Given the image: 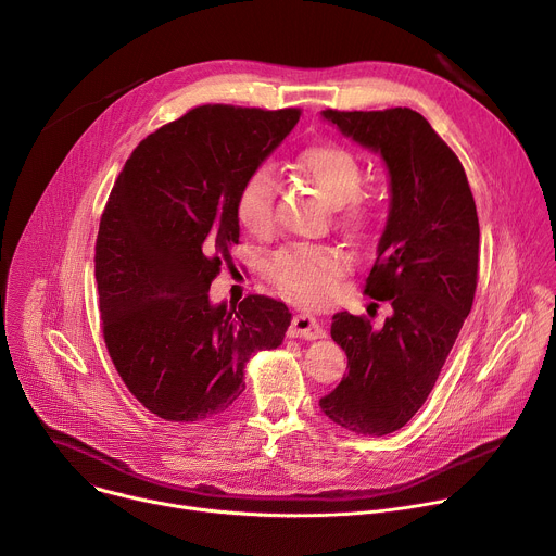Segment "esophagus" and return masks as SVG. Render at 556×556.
<instances>
[{"label": "esophagus", "instance_id": "obj_1", "mask_svg": "<svg viewBox=\"0 0 556 556\" xmlns=\"http://www.w3.org/2000/svg\"><path fill=\"white\" fill-rule=\"evenodd\" d=\"M326 332L324 328L316 324V319L312 314H294V319L290 324V337L294 339H307V341H314V339H321Z\"/></svg>", "mask_w": 556, "mask_h": 556}]
</instances>
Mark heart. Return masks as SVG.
<instances>
[{
    "label": "heart",
    "mask_w": 556,
    "mask_h": 556,
    "mask_svg": "<svg viewBox=\"0 0 556 556\" xmlns=\"http://www.w3.org/2000/svg\"><path fill=\"white\" fill-rule=\"evenodd\" d=\"M294 169L330 206H341L339 224L352 235H363L374 224V204L358 195L363 167L343 144L319 142L299 153ZM277 185L268 169L247 178L235 200V217L251 235H266L275 224ZM350 268V255L339 247H283L266 260L268 279L303 303L328 299Z\"/></svg>",
    "instance_id": "b5f03b06"
}]
</instances>
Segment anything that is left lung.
I'll return each instance as SVG.
<instances>
[{
    "mask_svg": "<svg viewBox=\"0 0 556 556\" xmlns=\"http://www.w3.org/2000/svg\"><path fill=\"white\" fill-rule=\"evenodd\" d=\"M324 118L387 165L389 215L365 294L387 301L393 314L380 330L367 316H332L350 371L319 405L354 433L387 435L425 405L472 307L478 208L459 157L422 114L326 110Z\"/></svg>",
    "mask_w": 556,
    "mask_h": 556,
    "instance_id": "obj_1",
    "label": "left lung"
}]
</instances>
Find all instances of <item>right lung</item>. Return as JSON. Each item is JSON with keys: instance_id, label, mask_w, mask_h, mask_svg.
<instances>
[{"instance_id": "add662e5", "label": "right lung", "mask_w": 556, "mask_h": 556, "mask_svg": "<svg viewBox=\"0 0 556 556\" xmlns=\"http://www.w3.org/2000/svg\"><path fill=\"white\" fill-rule=\"evenodd\" d=\"M301 110L200 105L131 151L101 215L94 270L110 358L136 401L169 422L240 399L251 356L283 343L286 303L213 305L211 281L240 242L235 200Z\"/></svg>"}]
</instances>
